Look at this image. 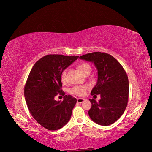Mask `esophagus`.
I'll list each match as a JSON object with an SVG mask.
<instances>
[{
	"label": "esophagus",
	"instance_id": "obj_1",
	"mask_svg": "<svg viewBox=\"0 0 152 152\" xmlns=\"http://www.w3.org/2000/svg\"><path fill=\"white\" fill-rule=\"evenodd\" d=\"M84 101H85V99H80V98L77 99V102H78V103H82V102H83Z\"/></svg>",
	"mask_w": 152,
	"mask_h": 152
}]
</instances>
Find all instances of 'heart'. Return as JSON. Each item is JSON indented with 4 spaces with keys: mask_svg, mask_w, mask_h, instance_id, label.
I'll return each instance as SVG.
<instances>
[{
    "mask_svg": "<svg viewBox=\"0 0 152 152\" xmlns=\"http://www.w3.org/2000/svg\"><path fill=\"white\" fill-rule=\"evenodd\" d=\"M78 69L80 72L82 74H86L87 72H91V68L88 64L83 63L80 64L78 66ZM61 80L64 84H66L68 82L67 80V70H64L61 74ZM89 87L86 85H82V86H76L72 88L70 91V92L73 94L77 95V96H84L86 94L87 91H88Z\"/></svg>",
    "mask_w": 152,
    "mask_h": 152,
    "instance_id": "1",
    "label": "heart"
}]
</instances>
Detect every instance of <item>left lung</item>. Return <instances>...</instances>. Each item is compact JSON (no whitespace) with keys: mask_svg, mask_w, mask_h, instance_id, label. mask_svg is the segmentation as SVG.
<instances>
[{"mask_svg":"<svg viewBox=\"0 0 152 152\" xmlns=\"http://www.w3.org/2000/svg\"><path fill=\"white\" fill-rule=\"evenodd\" d=\"M82 60L94 63L98 71L96 85L91 95L100 94L96 102L90 99L92 104L88 115L97 124L107 126L114 123L123 114L129 98V80L123 66L116 59L106 53L96 51L83 55Z\"/></svg>","mask_w":152,"mask_h":152,"instance_id":"left-lung-1","label":"left lung"}]
</instances>
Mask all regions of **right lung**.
<instances>
[{
	"label": "right lung",
	"mask_w": 152,
	"mask_h": 152,
	"mask_svg": "<svg viewBox=\"0 0 152 152\" xmlns=\"http://www.w3.org/2000/svg\"><path fill=\"white\" fill-rule=\"evenodd\" d=\"M78 56L47 55L38 60L31 70L24 89L25 101L32 117L48 130L63 127L70 119L77 100L64 95L61 89V72ZM64 96L63 102L54 97Z\"/></svg>",
	"instance_id": "add662e5"
}]
</instances>
